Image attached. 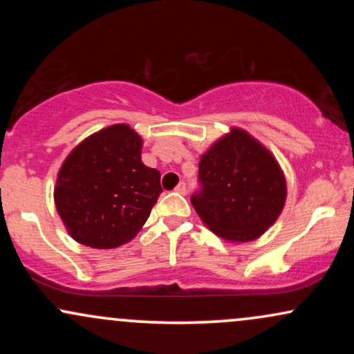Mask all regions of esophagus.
I'll return each instance as SVG.
<instances>
[{"mask_svg": "<svg viewBox=\"0 0 354 354\" xmlns=\"http://www.w3.org/2000/svg\"><path fill=\"white\" fill-rule=\"evenodd\" d=\"M176 191H178V193H180V194H186V191H188V186H186V183H185V181L178 183Z\"/></svg>", "mask_w": 354, "mask_h": 354, "instance_id": "34e87169", "label": "esophagus"}]
</instances>
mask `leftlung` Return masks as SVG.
Here are the masks:
<instances>
[{"label":"left lung","mask_w":354,"mask_h":354,"mask_svg":"<svg viewBox=\"0 0 354 354\" xmlns=\"http://www.w3.org/2000/svg\"><path fill=\"white\" fill-rule=\"evenodd\" d=\"M200 189L191 205L208 228L234 243L261 236L286 201V181L276 160L243 129H231L201 156Z\"/></svg>","instance_id":"8db88e82"}]
</instances>
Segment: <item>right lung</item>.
Here are the masks:
<instances>
[{
	"label": "right lung",
	"mask_w": 354,
	"mask_h": 354,
	"mask_svg": "<svg viewBox=\"0 0 354 354\" xmlns=\"http://www.w3.org/2000/svg\"><path fill=\"white\" fill-rule=\"evenodd\" d=\"M140 135L113 124L80 143L64 160L56 211L73 239L109 250L131 241L161 194L160 171L141 161Z\"/></svg>",
	"instance_id": "1"
}]
</instances>
